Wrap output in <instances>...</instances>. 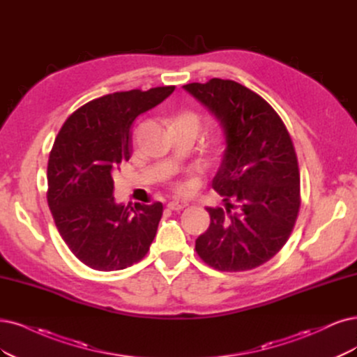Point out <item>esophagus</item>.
Listing matches in <instances>:
<instances>
[{"mask_svg":"<svg viewBox=\"0 0 357 357\" xmlns=\"http://www.w3.org/2000/svg\"><path fill=\"white\" fill-rule=\"evenodd\" d=\"M188 204L187 203H183V202H169L167 203V208H170V210H183L185 208Z\"/></svg>","mask_w":357,"mask_h":357,"instance_id":"1","label":"esophagus"}]
</instances>
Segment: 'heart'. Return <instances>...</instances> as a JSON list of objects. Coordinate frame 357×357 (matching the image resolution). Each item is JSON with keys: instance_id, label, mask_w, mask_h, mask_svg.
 Segmentation results:
<instances>
[{"instance_id": "heart-1", "label": "heart", "mask_w": 357, "mask_h": 357, "mask_svg": "<svg viewBox=\"0 0 357 357\" xmlns=\"http://www.w3.org/2000/svg\"><path fill=\"white\" fill-rule=\"evenodd\" d=\"M170 123L175 129H190V130L195 132V134H199L202 121H200V116L197 114L195 112L185 110V112H181L179 114H176L174 119H172ZM174 188L178 192H183L187 190V183L185 182H176Z\"/></svg>"}]
</instances>
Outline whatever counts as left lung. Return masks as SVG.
Listing matches in <instances>:
<instances>
[{"instance_id":"left-lung-1","label":"left lung","mask_w":357,"mask_h":357,"mask_svg":"<svg viewBox=\"0 0 357 357\" xmlns=\"http://www.w3.org/2000/svg\"><path fill=\"white\" fill-rule=\"evenodd\" d=\"M183 89L218 119L227 142L212 183L225 208L207 207L210 227L195 252L218 271L255 269L284 247L298 215L293 141L271 104L238 82L213 77Z\"/></svg>"}]
</instances>
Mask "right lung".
<instances>
[{
  "label": "right lung",
  "mask_w": 357,
  "mask_h": 357,
  "mask_svg": "<svg viewBox=\"0 0 357 357\" xmlns=\"http://www.w3.org/2000/svg\"><path fill=\"white\" fill-rule=\"evenodd\" d=\"M175 86L113 92L79 107L64 122L48 158L47 200L70 252L96 271H121L150 250L160 202L117 204L113 174L130 157V126Z\"/></svg>",
  "instance_id": "right-lung-1"
}]
</instances>
